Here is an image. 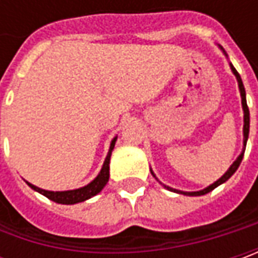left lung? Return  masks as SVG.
<instances>
[{"label":"left lung","mask_w":258,"mask_h":258,"mask_svg":"<svg viewBox=\"0 0 258 258\" xmlns=\"http://www.w3.org/2000/svg\"><path fill=\"white\" fill-rule=\"evenodd\" d=\"M221 50H223V53L225 55H227V53L224 51L223 47H220ZM230 67H231V72L234 73V76L237 77V82H238V89H240V94H241V104H243V112H244V127H243V134H244V141H243V152L238 155V158L235 159L233 162V165L228 168V171L224 173L223 176L220 178V179H217L215 182L211 183L210 186H207V188H204V189H201V191H194V192H183V191H179V189H173V188H171V186H166V185H164V183L161 182L156 176H155V173L152 172V175L155 176V179L156 181H159V182L164 185L166 189H169V191H173V192H178V194H183V195H189V197H200V195H205V194L211 192L214 188H217L218 185H221V183H224L225 181H228L230 178H231V175H233L237 169H238V166H240V164H241V161H243V156H244V151H245V145H247V139H248V132H250V112H248V106H247V100H245V89H244V85H243V80H241V77H240V75H238V72L234 69V66L230 63Z\"/></svg>","instance_id":"1"}]
</instances>
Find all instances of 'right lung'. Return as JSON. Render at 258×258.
Here are the masks:
<instances>
[{
	"label": "right lung",
	"mask_w": 258,
	"mask_h": 258,
	"mask_svg": "<svg viewBox=\"0 0 258 258\" xmlns=\"http://www.w3.org/2000/svg\"><path fill=\"white\" fill-rule=\"evenodd\" d=\"M116 139L117 136L113 138V141L110 142V148H109V152H107V156L104 159L103 166L100 169L99 175L94 178L93 181L90 183H87L86 186H82L79 189H70V191H45V189H41L38 186H35L33 183H28V186H31L34 191L40 192L41 195L47 197L48 200L54 201L57 204H66V205H72V204L77 203H83L86 200L94 197L96 194H99L104 188V185L109 181V164H110V155H112V151H113L114 144H116Z\"/></svg>",
	"instance_id": "1"
}]
</instances>
